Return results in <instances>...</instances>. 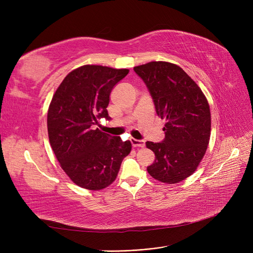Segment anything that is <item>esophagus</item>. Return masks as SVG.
I'll return each instance as SVG.
<instances>
[{
    "instance_id": "esophagus-1",
    "label": "esophagus",
    "mask_w": 253,
    "mask_h": 253,
    "mask_svg": "<svg viewBox=\"0 0 253 253\" xmlns=\"http://www.w3.org/2000/svg\"><path fill=\"white\" fill-rule=\"evenodd\" d=\"M131 142H132L133 147H139V148H143L144 147V141L143 140L131 138Z\"/></svg>"
}]
</instances>
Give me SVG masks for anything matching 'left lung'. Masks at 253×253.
Returning <instances> with one entry per match:
<instances>
[{"mask_svg": "<svg viewBox=\"0 0 253 253\" xmlns=\"http://www.w3.org/2000/svg\"><path fill=\"white\" fill-rule=\"evenodd\" d=\"M144 81L158 116L167 122L162 142L147 141L155 162L147 168L153 178L177 183L192 175L208 148L211 113L201 87L178 65L152 61L134 67Z\"/></svg>", "mask_w": 253, "mask_h": 253, "instance_id": "8db88e82", "label": "left lung"}]
</instances>
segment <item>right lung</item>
<instances>
[{
	"instance_id": "right-lung-1",
	"label": "right lung",
	"mask_w": 253,
	"mask_h": 253,
	"mask_svg": "<svg viewBox=\"0 0 253 253\" xmlns=\"http://www.w3.org/2000/svg\"><path fill=\"white\" fill-rule=\"evenodd\" d=\"M128 70L83 65L72 71L53 94L47 113L50 147L61 168L76 185L98 191L116 179L132 143L91 126L110 120L108 108L113 87Z\"/></svg>"
}]
</instances>
